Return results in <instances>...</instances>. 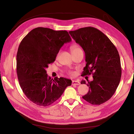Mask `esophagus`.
Returning a JSON list of instances; mask_svg holds the SVG:
<instances>
[{
  "mask_svg": "<svg viewBox=\"0 0 134 134\" xmlns=\"http://www.w3.org/2000/svg\"><path fill=\"white\" fill-rule=\"evenodd\" d=\"M80 83L78 80H72V85H76V86H78L79 85Z\"/></svg>",
  "mask_w": 134,
  "mask_h": 134,
  "instance_id": "34e87169",
  "label": "esophagus"
}]
</instances>
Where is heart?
Here are the masks:
<instances>
[{
    "instance_id": "heart-1",
    "label": "heart",
    "mask_w": 134,
    "mask_h": 134,
    "mask_svg": "<svg viewBox=\"0 0 134 134\" xmlns=\"http://www.w3.org/2000/svg\"><path fill=\"white\" fill-rule=\"evenodd\" d=\"M81 50V49H80V48L77 45H72L71 47V50L72 52H74L75 51H77V50ZM68 73L71 76H74L75 75V72L73 71H69L68 72Z\"/></svg>"
}]
</instances>
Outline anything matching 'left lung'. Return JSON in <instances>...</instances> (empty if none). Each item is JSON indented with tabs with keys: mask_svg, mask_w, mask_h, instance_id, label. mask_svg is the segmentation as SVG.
Segmentation results:
<instances>
[{
	"mask_svg": "<svg viewBox=\"0 0 134 134\" xmlns=\"http://www.w3.org/2000/svg\"><path fill=\"white\" fill-rule=\"evenodd\" d=\"M76 43L82 47L86 65L83 75L92 74L88 82V92L83 98L93 105L106 102L114 94L121 76L120 58L117 48L103 32L92 27L69 31ZM81 84H86L82 80Z\"/></svg>",
	"mask_w": 134,
	"mask_h": 134,
	"instance_id": "1",
	"label": "left lung"
}]
</instances>
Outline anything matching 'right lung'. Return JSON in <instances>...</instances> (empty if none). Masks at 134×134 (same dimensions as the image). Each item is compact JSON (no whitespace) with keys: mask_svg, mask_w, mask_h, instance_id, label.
Instances as JSON below:
<instances>
[{"mask_svg":"<svg viewBox=\"0 0 134 134\" xmlns=\"http://www.w3.org/2000/svg\"><path fill=\"white\" fill-rule=\"evenodd\" d=\"M71 41L66 31L37 27L23 38L17 54V73L23 93L32 102L41 106L53 103L63 94L71 80L48 76L46 68L55 62L64 43Z\"/></svg>","mask_w":134,"mask_h":134,"instance_id":"obj_1","label":"right lung"}]
</instances>
